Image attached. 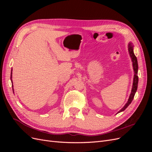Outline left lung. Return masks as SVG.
<instances>
[{
	"instance_id": "8db88e82",
	"label": "left lung",
	"mask_w": 152,
	"mask_h": 152,
	"mask_svg": "<svg viewBox=\"0 0 152 152\" xmlns=\"http://www.w3.org/2000/svg\"><path fill=\"white\" fill-rule=\"evenodd\" d=\"M128 50H129V53L130 54V56L131 58L132 61V65H133V69H134V80H133V85H132V88L131 90V93L130 94L129 98L128 99L127 103L125 104V106L119 111L118 113L121 112L124 110H125L126 108L129 105L132 99H134V95L136 92L137 91V84H138V76L137 75V70H138V65H137V58L135 56V54H134V51H133V45H132L131 43H129L128 45Z\"/></svg>"
}]
</instances>
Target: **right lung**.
Returning a JSON list of instances; mask_svg holds the SVG:
<instances>
[{"label": "right lung", "instance_id": "right-lung-1", "mask_svg": "<svg viewBox=\"0 0 152 152\" xmlns=\"http://www.w3.org/2000/svg\"><path fill=\"white\" fill-rule=\"evenodd\" d=\"M11 82H12V70H11ZM12 91H13V88H12Z\"/></svg>", "mask_w": 152, "mask_h": 152}]
</instances>
